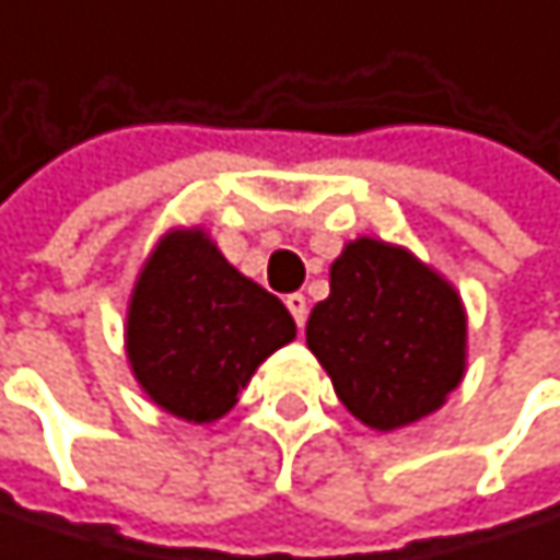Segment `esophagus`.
<instances>
[{
  "label": "esophagus",
  "instance_id": "1",
  "mask_svg": "<svg viewBox=\"0 0 560 560\" xmlns=\"http://www.w3.org/2000/svg\"><path fill=\"white\" fill-rule=\"evenodd\" d=\"M287 310L293 313V318H296V325H300V328L306 325L310 306H306V296H303V293H290V296H287Z\"/></svg>",
  "mask_w": 560,
  "mask_h": 560
}]
</instances>
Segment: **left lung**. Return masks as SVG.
Returning a JSON list of instances; mask_svg holds the SVG:
<instances>
[{
    "label": "left lung",
    "instance_id": "1",
    "mask_svg": "<svg viewBox=\"0 0 560 560\" xmlns=\"http://www.w3.org/2000/svg\"><path fill=\"white\" fill-rule=\"evenodd\" d=\"M306 345L354 419L377 432L445 406L467 371V313L457 290L412 250L354 238L328 270Z\"/></svg>",
    "mask_w": 560,
    "mask_h": 560
}]
</instances>
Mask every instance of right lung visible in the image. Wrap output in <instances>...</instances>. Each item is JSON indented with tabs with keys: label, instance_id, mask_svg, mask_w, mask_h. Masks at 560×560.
Instances as JSON below:
<instances>
[{
	"label": "right lung",
	"instance_id": "1",
	"mask_svg": "<svg viewBox=\"0 0 560 560\" xmlns=\"http://www.w3.org/2000/svg\"><path fill=\"white\" fill-rule=\"evenodd\" d=\"M293 338L287 306L232 267L202 229H171L128 300L135 381L164 412L196 425L222 419L254 371Z\"/></svg>",
	"mask_w": 560,
	"mask_h": 560
}]
</instances>
